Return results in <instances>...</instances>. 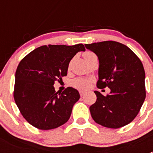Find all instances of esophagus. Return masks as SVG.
Returning <instances> with one entry per match:
<instances>
[{"instance_id": "esophagus-1", "label": "esophagus", "mask_w": 153, "mask_h": 153, "mask_svg": "<svg viewBox=\"0 0 153 153\" xmlns=\"http://www.w3.org/2000/svg\"><path fill=\"white\" fill-rule=\"evenodd\" d=\"M79 93H80V95H81V96L82 97V96H84V95H85L86 92H84V91H80Z\"/></svg>"}]
</instances>
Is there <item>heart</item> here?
Segmentation results:
<instances>
[{
	"mask_svg": "<svg viewBox=\"0 0 153 153\" xmlns=\"http://www.w3.org/2000/svg\"><path fill=\"white\" fill-rule=\"evenodd\" d=\"M92 55H95V54L92 53L91 52H86L84 54V58H88V57H90ZM91 81L89 79H86V78H77L75 79H74L72 81V85L74 87L77 88V89H86L87 88H89V86H90Z\"/></svg>",
	"mask_w": 153,
	"mask_h": 153,
	"instance_id": "obj_1",
	"label": "heart"
}]
</instances>
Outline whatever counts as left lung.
Segmentation results:
<instances>
[{"label": "left lung", "mask_w": 153, "mask_h": 153, "mask_svg": "<svg viewBox=\"0 0 153 153\" xmlns=\"http://www.w3.org/2000/svg\"><path fill=\"white\" fill-rule=\"evenodd\" d=\"M99 61V89H110L106 96L95 91L96 102L89 107L92 118L98 124L117 129L133 121L145 98V72L141 60L124 44L103 41L85 44Z\"/></svg>", "instance_id": "obj_1"}]
</instances>
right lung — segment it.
<instances>
[{"instance_id":"obj_1","label":"right lung","mask_w":153,"mask_h":153,"mask_svg":"<svg viewBox=\"0 0 153 153\" xmlns=\"http://www.w3.org/2000/svg\"><path fill=\"white\" fill-rule=\"evenodd\" d=\"M81 51H85L82 44L42 46L21 60L15 72L14 98L31 125L48 130L65 124L70 118L79 92L68 87L59 93L53 85L67 75L69 62Z\"/></svg>"}]
</instances>
